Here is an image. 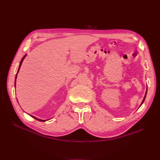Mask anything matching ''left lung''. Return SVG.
Listing matches in <instances>:
<instances>
[{
  "label": "left lung",
  "instance_id": "1",
  "mask_svg": "<svg viewBox=\"0 0 160 160\" xmlns=\"http://www.w3.org/2000/svg\"><path fill=\"white\" fill-rule=\"evenodd\" d=\"M148 90V89H147ZM146 94H147V91H146V95H145V96H144V98H143V101H142V103H141V105H140V106H141L142 104H143V101H145V99H146Z\"/></svg>",
  "mask_w": 160,
  "mask_h": 160
}]
</instances>
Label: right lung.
I'll list each match as a JSON object with an SVG mask.
<instances>
[{"label":"right lung","mask_w":160,"mask_h":160,"mask_svg":"<svg viewBox=\"0 0 160 160\" xmlns=\"http://www.w3.org/2000/svg\"><path fill=\"white\" fill-rule=\"evenodd\" d=\"M27 56V55H25V56H24L23 57H22V59H21V62H20V65H19V67H18V71H17V75H16V77H15V82H14V86H16V79H17V74H18V71H19V69H20V67H21V64H22V61H23V60H24V59H25V57ZM32 118H35V119H37V120H38V121H39V122H45L46 120H42V119H38V118H35V117H34V116H32V115H31Z\"/></svg>","instance_id":"right-lung-1"}]
</instances>
